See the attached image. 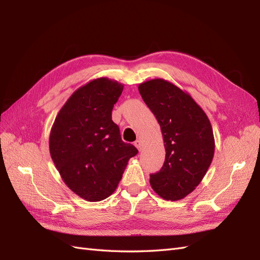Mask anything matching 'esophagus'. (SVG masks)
<instances>
[{
  "label": "esophagus",
  "mask_w": 260,
  "mask_h": 260,
  "mask_svg": "<svg viewBox=\"0 0 260 260\" xmlns=\"http://www.w3.org/2000/svg\"><path fill=\"white\" fill-rule=\"evenodd\" d=\"M134 145L137 147V150L141 151V150H142V146H143V143H142L141 140H137V141H135Z\"/></svg>",
  "instance_id": "esophagus-1"
}]
</instances>
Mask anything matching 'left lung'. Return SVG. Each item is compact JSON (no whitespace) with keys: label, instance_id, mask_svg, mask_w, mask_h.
Listing matches in <instances>:
<instances>
[{"label":"left lung","instance_id":"left-lung-1","mask_svg":"<svg viewBox=\"0 0 260 260\" xmlns=\"http://www.w3.org/2000/svg\"><path fill=\"white\" fill-rule=\"evenodd\" d=\"M143 101L161 126L165 161L151 174L152 189L164 200L183 199L200 184L214 154L213 131L189 93L164 79L139 86Z\"/></svg>","mask_w":260,"mask_h":260}]
</instances>
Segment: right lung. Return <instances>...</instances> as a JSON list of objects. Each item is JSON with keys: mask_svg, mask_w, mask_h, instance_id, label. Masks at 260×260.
Here are the masks:
<instances>
[{"mask_svg": "<svg viewBox=\"0 0 260 260\" xmlns=\"http://www.w3.org/2000/svg\"><path fill=\"white\" fill-rule=\"evenodd\" d=\"M124 86L98 78L77 89L60 109L49 139L52 161L71 191L87 201L108 198L137 148L121 141L112 119Z\"/></svg>", "mask_w": 260, "mask_h": 260, "instance_id": "add662e5", "label": "right lung"}]
</instances>
